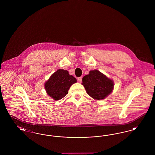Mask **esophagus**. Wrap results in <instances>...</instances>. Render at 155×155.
I'll return each mask as SVG.
<instances>
[{"label": "esophagus", "mask_w": 155, "mask_h": 155, "mask_svg": "<svg viewBox=\"0 0 155 155\" xmlns=\"http://www.w3.org/2000/svg\"><path fill=\"white\" fill-rule=\"evenodd\" d=\"M78 81H79L80 82H81V81H82V77H79V78H78Z\"/></svg>", "instance_id": "obj_1"}]
</instances>
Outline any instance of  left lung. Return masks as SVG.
<instances>
[{
    "mask_svg": "<svg viewBox=\"0 0 155 155\" xmlns=\"http://www.w3.org/2000/svg\"><path fill=\"white\" fill-rule=\"evenodd\" d=\"M87 94L95 100L104 99L110 95L114 82L99 71L94 70L82 78V83Z\"/></svg>",
    "mask_w": 155,
    "mask_h": 155,
    "instance_id": "8db88e82",
    "label": "left lung"
}]
</instances>
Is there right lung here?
Returning <instances> with one entry per match:
<instances>
[{"label":"right lung","instance_id":"add662e5","mask_svg":"<svg viewBox=\"0 0 155 155\" xmlns=\"http://www.w3.org/2000/svg\"><path fill=\"white\" fill-rule=\"evenodd\" d=\"M75 82L76 78L68 71L59 69L45 83V88L49 96L58 101L66 95L70 87Z\"/></svg>","mask_w":155,"mask_h":155}]
</instances>
